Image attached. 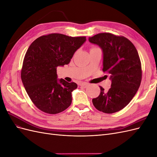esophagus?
<instances>
[{"label":"esophagus","instance_id":"34e87169","mask_svg":"<svg viewBox=\"0 0 157 157\" xmlns=\"http://www.w3.org/2000/svg\"><path fill=\"white\" fill-rule=\"evenodd\" d=\"M88 83H86V82H82V83H81L80 84V86H81V87H82V88H87V86H88Z\"/></svg>","mask_w":157,"mask_h":157}]
</instances>
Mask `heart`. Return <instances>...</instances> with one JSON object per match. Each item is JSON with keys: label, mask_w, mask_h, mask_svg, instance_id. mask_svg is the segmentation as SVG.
<instances>
[{"label": "heart", "mask_w": 157, "mask_h": 157, "mask_svg": "<svg viewBox=\"0 0 157 157\" xmlns=\"http://www.w3.org/2000/svg\"><path fill=\"white\" fill-rule=\"evenodd\" d=\"M93 48H97V47H92V48H91L90 49H93Z\"/></svg>", "instance_id": "obj_1"}]
</instances>
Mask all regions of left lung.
Listing matches in <instances>:
<instances>
[{"label": "left lung", "instance_id": "8db88e82", "mask_svg": "<svg viewBox=\"0 0 157 157\" xmlns=\"http://www.w3.org/2000/svg\"><path fill=\"white\" fill-rule=\"evenodd\" d=\"M100 46L103 53L104 73L111 75L108 91L100 87V94L92 99L94 107L105 113H114L124 108L136 95L142 78L141 63L136 47L127 38L101 33L89 38Z\"/></svg>", "mask_w": 157, "mask_h": 157}]
</instances>
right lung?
Wrapping results in <instances>:
<instances>
[{"instance_id": "1", "label": "right lung", "mask_w": 157, "mask_h": 157, "mask_svg": "<svg viewBox=\"0 0 157 157\" xmlns=\"http://www.w3.org/2000/svg\"><path fill=\"white\" fill-rule=\"evenodd\" d=\"M85 41L86 36L51 33L37 38L27 49L21 78L28 96L39 110L54 115L70 106L71 92L77 84L58 80L57 67L67 65Z\"/></svg>"}]
</instances>
